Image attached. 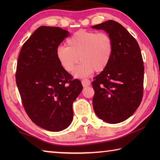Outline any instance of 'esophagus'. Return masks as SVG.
Returning a JSON list of instances; mask_svg holds the SVG:
<instances>
[{"mask_svg":"<svg viewBox=\"0 0 160 160\" xmlns=\"http://www.w3.org/2000/svg\"><path fill=\"white\" fill-rule=\"evenodd\" d=\"M82 85L84 87V88H85V87H88L90 85V80H88V79H84L82 80Z\"/></svg>","mask_w":160,"mask_h":160,"instance_id":"obj_1","label":"esophagus"}]
</instances>
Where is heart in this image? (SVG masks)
Masks as SVG:
<instances>
[{"instance_id": "heart-1", "label": "heart", "mask_w": 160, "mask_h": 160, "mask_svg": "<svg viewBox=\"0 0 160 160\" xmlns=\"http://www.w3.org/2000/svg\"><path fill=\"white\" fill-rule=\"evenodd\" d=\"M66 47L56 49L59 63L67 72H71L78 62H82L74 70L75 78L88 77L95 70L102 72L109 66L113 51L112 37L105 32L80 29L66 41Z\"/></svg>"}]
</instances>
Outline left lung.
I'll return each instance as SVG.
<instances>
[{
	"label": "left lung",
	"instance_id": "obj_1",
	"mask_svg": "<svg viewBox=\"0 0 160 160\" xmlns=\"http://www.w3.org/2000/svg\"><path fill=\"white\" fill-rule=\"evenodd\" d=\"M112 37L113 51L107 68L94 78V112L109 123H118L133 114L143 95L144 66L136 40L123 27L108 20L92 27Z\"/></svg>",
	"mask_w": 160,
	"mask_h": 160
}]
</instances>
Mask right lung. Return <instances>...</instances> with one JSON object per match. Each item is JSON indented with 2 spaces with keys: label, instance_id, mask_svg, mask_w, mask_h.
<instances>
[{
  "label": "right lung",
  "instance_id": "add662e5",
  "mask_svg": "<svg viewBox=\"0 0 160 160\" xmlns=\"http://www.w3.org/2000/svg\"><path fill=\"white\" fill-rule=\"evenodd\" d=\"M68 35L58 27H40L23 44L18 60L16 83L25 112L49 131L70 126L72 103L82 90L80 81L72 80L56 57V49Z\"/></svg>",
  "mask_w": 160,
  "mask_h": 160
}]
</instances>
